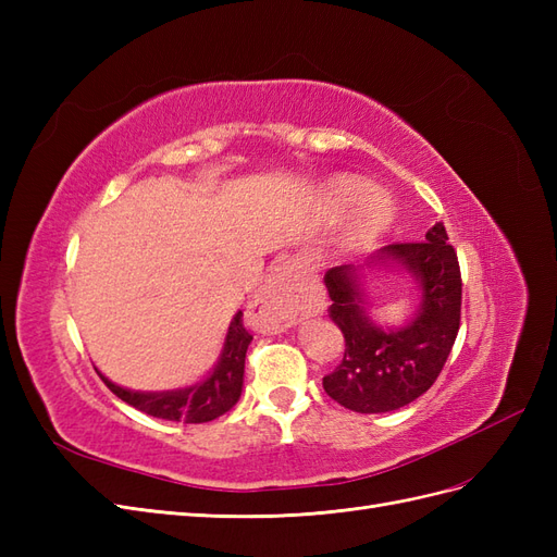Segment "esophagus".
<instances>
[{
    "mask_svg": "<svg viewBox=\"0 0 557 557\" xmlns=\"http://www.w3.org/2000/svg\"><path fill=\"white\" fill-rule=\"evenodd\" d=\"M248 318L260 330H283L290 327L299 313V290L293 267H283L269 276L260 293L250 299Z\"/></svg>",
    "mask_w": 557,
    "mask_h": 557,
    "instance_id": "1",
    "label": "esophagus"
}]
</instances>
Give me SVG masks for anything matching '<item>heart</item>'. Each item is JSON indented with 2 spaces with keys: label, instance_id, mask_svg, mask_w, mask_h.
<instances>
[{
  "label": "heart",
  "instance_id": "b5f03b06",
  "mask_svg": "<svg viewBox=\"0 0 557 557\" xmlns=\"http://www.w3.org/2000/svg\"><path fill=\"white\" fill-rule=\"evenodd\" d=\"M367 185L352 176H336L320 190V209L327 221L348 211L342 246L360 250L372 246L393 221V207L381 193H364Z\"/></svg>",
  "mask_w": 557,
  "mask_h": 557
}]
</instances>
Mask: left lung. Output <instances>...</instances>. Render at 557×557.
Wrapping results in <instances>:
<instances>
[{"label":"left lung","mask_w":557,"mask_h":557,"mask_svg":"<svg viewBox=\"0 0 557 557\" xmlns=\"http://www.w3.org/2000/svg\"><path fill=\"white\" fill-rule=\"evenodd\" d=\"M383 260L401 264L418 281L420 309L407 327L385 332L367 318L360 276L350 264L325 274L332 299L327 311L344 334L346 350L323 387L358 413L395 411L428 393L460 330L462 278L444 223L430 227L425 242L383 246L372 262Z\"/></svg>","instance_id":"left-lung-1"}]
</instances>
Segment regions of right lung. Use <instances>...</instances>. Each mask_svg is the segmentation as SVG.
<instances>
[{
	"instance_id": "add662e5",
	"label": "right lung",
	"mask_w": 557,
	"mask_h": 557,
	"mask_svg": "<svg viewBox=\"0 0 557 557\" xmlns=\"http://www.w3.org/2000/svg\"><path fill=\"white\" fill-rule=\"evenodd\" d=\"M252 342V334L244 327V313L239 311L232 318L225 346L221 352L213 372L197 385L183 387V391H166V393H134L125 387L111 383L107 376L109 391L127 401L129 407L139 409L153 418L176 420V423H209V420L227 413L242 397L244 385V362L246 350Z\"/></svg>"
}]
</instances>
